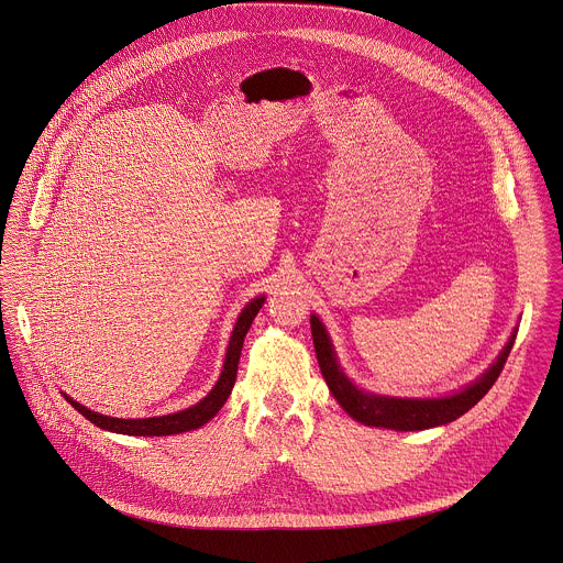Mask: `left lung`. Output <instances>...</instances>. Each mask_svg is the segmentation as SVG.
Segmentation results:
<instances>
[{
    "label": "left lung",
    "instance_id": "1",
    "mask_svg": "<svg viewBox=\"0 0 563 563\" xmlns=\"http://www.w3.org/2000/svg\"><path fill=\"white\" fill-rule=\"evenodd\" d=\"M311 335H313L316 357H318L322 377L331 395L338 399V404L355 421L364 426L386 428L397 432H415V430L448 426L459 417H463L465 412H470L492 390V386L500 377L516 342V331H514L507 346L503 349L498 360L489 366V371L483 373L474 384H470L461 393L439 397V399H399V397L364 393L344 375V371L338 364L331 338L316 313L311 316Z\"/></svg>",
    "mask_w": 563,
    "mask_h": 563
}]
</instances>
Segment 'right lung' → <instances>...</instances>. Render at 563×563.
Returning <instances> with one entry per match:
<instances>
[{"instance_id":"1","label":"right lung","mask_w":563,"mask_h":563,"mask_svg":"<svg viewBox=\"0 0 563 563\" xmlns=\"http://www.w3.org/2000/svg\"><path fill=\"white\" fill-rule=\"evenodd\" d=\"M265 302V296L254 298L252 302H247L234 324V331L230 335V344H228V353H225V362H223V371L214 384V388L192 408H186L181 412L175 415H164V417H151V419H113V417H104L98 412L87 410L85 406H80L78 401L69 399L67 395H63L74 410H78L87 421H91L96 428L107 430V432H115V434H126V437H168V434H181L188 430H197L203 423H208L219 410L221 406L228 401L234 382H236V371H239V357H241V349H243V340L245 333L252 327V320L256 318V313L261 311Z\"/></svg>"}]
</instances>
